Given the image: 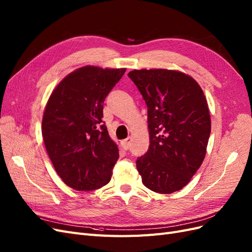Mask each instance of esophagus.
<instances>
[{
	"instance_id": "34e87169",
	"label": "esophagus",
	"mask_w": 252,
	"mask_h": 252,
	"mask_svg": "<svg viewBox=\"0 0 252 252\" xmlns=\"http://www.w3.org/2000/svg\"><path fill=\"white\" fill-rule=\"evenodd\" d=\"M121 145H122V147H123V149H125V150L130 149V147H131V138H130V136H129V138H127L126 140L122 141Z\"/></svg>"
}]
</instances>
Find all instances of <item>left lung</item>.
Returning a JSON list of instances; mask_svg holds the SVG:
<instances>
[{"label":"left lung","mask_w":252,"mask_h":252,"mask_svg":"<svg viewBox=\"0 0 252 252\" xmlns=\"http://www.w3.org/2000/svg\"><path fill=\"white\" fill-rule=\"evenodd\" d=\"M128 77L147 105L150 144L136 159L143 184L158 193L178 191L206 155L211 122L203 90L190 75L177 70H132Z\"/></svg>","instance_id":"1"}]
</instances>
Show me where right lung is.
I'll return each mask as SVG.
<instances>
[{
    "mask_svg": "<svg viewBox=\"0 0 252 252\" xmlns=\"http://www.w3.org/2000/svg\"><path fill=\"white\" fill-rule=\"evenodd\" d=\"M126 69L85 66L69 73L45 107L42 134L59 177L67 186L90 191L108 184L119 149L102 121L106 96Z\"/></svg>",
    "mask_w": 252,
    "mask_h": 252,
    "instance_id": "right-lung-1",
    "label": "right lung"
}]
</instances>
